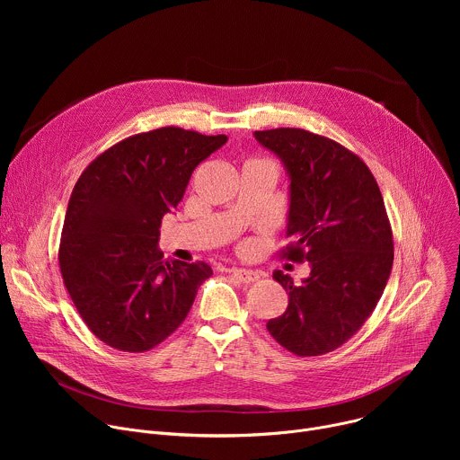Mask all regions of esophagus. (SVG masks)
<instances>
[{"instance_id": "esophagus-1", "label": "esophagus", "mask_w": 460, "mask_h": 460, "mask_svg": "<svg viewBox=\"0 0 460 460\" xmlns=\"http://www.w3.org/2000/svg\"><path fill=\"white\" fill-rule=\"evenodd\" d=\"M231 275L242 282V284H251V282H256L260 279V275L252 270H243V268H233L231 270Z\"/></svg>"}]
</instances>
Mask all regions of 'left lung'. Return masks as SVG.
<instances>
[{"mask_svg":"<svg viewBox=\"0 0 460 460\" xmlns=\"http://www.w3.org/2000/svg\"><path fill=\"white\" fill-rule=\"evenodd\" d=\"M289 178L284 258L309 261L300 286L282 271L284 314L268 322L271 337L298 357H318L349 341L373 313L393 266V236L376 180L341 144L304 128L254 130Z\"/></svg>","mask_w":460,"mask_h":460,"instance_id":"obj_1","label":"left lung"}]
</instances>
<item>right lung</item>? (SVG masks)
Wrapping results in <instances>:
<instances>
[{
    "label": "right lung",
    "instance_id": "obj_1",
    "mask_svg": "<svg viewBox=\"0 0 460 460\" xmlns=\"http://www.w3.org/2000/svg\"><path fill=\"white\" fill-rule=\"evenodd\" d=\"M227 142L180 127L130 137L80 176L65 215L59 270L78 313L107 346L149 351L185 320L206 261L164 260L162 218L181 202L190 174Z\"/></svg>",
    "mask_w": 460,
    "mask_h": 460
}]
</instances>
